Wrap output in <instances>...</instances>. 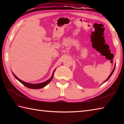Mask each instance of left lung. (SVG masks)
<instances>
[{"mask_svg": "<svg viewBox=\"0 0 124 124\" xmlns=\"http://www.w3.org/2000/svg\"><path fill=\"white\" fill-rule=\"evenodd\" d=\"M115 67H116V65H115V67H114V69H113V70H112V72H111V73H110V75H109V77H108V78L106 80H105L104 81V83H104L105 82H106V81H108V79H109L110 78V77H111V76H112V73H113V72H114V70H115Z\"/></svg>", "mask_w": 124, "mask_h": 124, "instance_id": "1", "label": "left lung"}]
</instances>
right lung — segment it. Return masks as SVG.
I'll return each mask as SVG.
<instances>
[{
	"mask_svg": "<svg viewBox=\"0 0 124 124\" xmlns=\"http://www.w3.org/2000/svg\"><path fill=\"white\" fill-rule=\"evenodd\" d=\"M55 70H56V69L54 70L53 72V74H52V77L50 78L48 80H47L46 81H44V82H43V83H39V84H31V83H28L24 82V81L21 80V79H20L19 78H17L16 76L14 75V73H13V72H12V73H13V75H14L15 78L17 80H18L21 83H22L23 85H24L25 86L29 88H31V89H40V88H42L46 86L47 85V84H48L50 82H51V80H52V79L53 78L54 73V72H55Z\"/></svg>",
	"mask_w": 124,
	"mask_h": 124,
	"instance_id": "add662e5",
	"label": "right lung"
}]
</instances>
